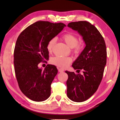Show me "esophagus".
Segmentation results:
<instances>
[{
    "instance_id": "obj_1",
    "label": "esophagus",
    "mask_w": 120,
    "mask_h": 120,
    "mask_svg": "<svg viewBox=\"0 0 120 120\" xmlns=\"http://www.w3.org/2000/svg\"><path fill=\"white\" fill-rule=\"evenodd\" d=\"M58 71H59V72H62L64 71V70L62 68H58Z\"/></svg>"
}]
</instances>
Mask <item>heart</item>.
Instances as JSON below:
<instances>
[{
	"instance_id": "b5f03b06",
	"label": "heart",
	"mask_w": 120,
	"mask_h": 120,
	"mask_svg": "<svg viewBox=\"0 0 120 120\" xmlns=\"http://www.w3.org/2000/svg\"><path fill=\"white\" fill-rule=\"evenodd\" d=\"M62 38L69 47L72 48L73 52L75 53H79L82 51L84 44L82 41H78V38L76 35L72 33H67L62 35ZM56 40V38H51L48 41L46 49L49 53L52 52ZM71 62L72 59L70 58L60 56H54L50 60V62L52 64L62 68L68 67Z\"/></svg>"
}]
</instances>
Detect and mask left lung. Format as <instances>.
Returning <instances> with one entry per match:
<instances>
[{
    "label": "left lung",
    "mask_w": 120,
    "mask_h": 120,
    "mask_svg": "<svg viewBox=\"0 0 120 120\" xmlns=\"http://www.w3.org/2000/svg\"><path fill=\"white\" fill-rule=\"evenodd\" d=\"M68 26L83 37L86 47L72 64L77 72L66 71L67 96L76 102L86 101L96 92L102 80L106 64L107 51L104 38L96 27L86 21L71 22Z\"/></svg>",
    "instance_id": "1"
}]
</instances>
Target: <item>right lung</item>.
Returning <instances> with one entry per match:
<instances>
[{"label": "right lung", "mask_w": 120, "mask_h": 120, "mask_svg": "<svg viewBox=\"0 0 120 120\" xmlns=\"http://www.w3.org/2000/svg\"><path fill=\"white\" fill-rule=\"evenodd\" d=\"M66 26L62 23L38 21L28 26L18 37L14 52V64L18 84L22 92L31 100L42 101L51 95V85L57 74L54 65L48 64L44 70L41 62L46 63V45Z\"/></svg>", "instance_id": "add662e5"}]
</instances>
